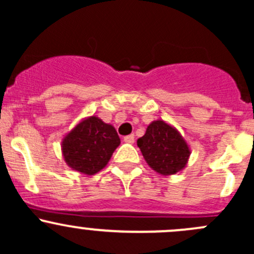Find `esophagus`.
<instances>
[{
  "label": "esophagus",
  "instance_id": "esophagus-1",
  "mask_svg": "<svg viewBox=\"0 0 254 254\" xmlns=\"http://www.w3.org/2000/svg\"><path fill=\"white\" fill-rule=\"evenodd\" d=\"M124 141L127 142V143H134V141H135V136H134V134L127 135V136H125V137H124Z\"/></svg>",
  "mask_w": 254,
  "mask_h": 254
}]
</instances>
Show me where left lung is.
I'll return each mask as SVG.
<instances>
[{
    "mask_svg": "<svg viewBox=\"0 0 254 254\" xmlns=\"http://www.w3.org/2000/svg\"><path fill=\"white\" fill-rule=\"evenodd\" d=\"M137 146L146 163L162 176L176 175L186 168L190 156V148L181 132L161 119L148 125L145 135L137 139Z\"/></svg>",
    "mask_w": 254,
    "mask_h": 254,
    "instance_id": "left-lung-1",
    "label": "left lung"
}]
</instances>
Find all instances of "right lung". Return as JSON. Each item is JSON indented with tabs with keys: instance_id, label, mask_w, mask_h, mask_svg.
Instances as JSON below:
<instances>
[{
	"instance_id": "1",
	"label": "right lung",
	"mask_w": 254,
	"mask_h": 254,
	"mask_svg": "<svg viewBox=\"0 0 254 254\" xmlns=\"http://www.w3.org/2000/svg\"><path fill=\"white\" fill-rule=\"evenodd\" d=\"M120 145L115 127L96 115L84 118L61 141V152L68 167L92 176L108 165Z\"/></svg>"
}]
</instances>
